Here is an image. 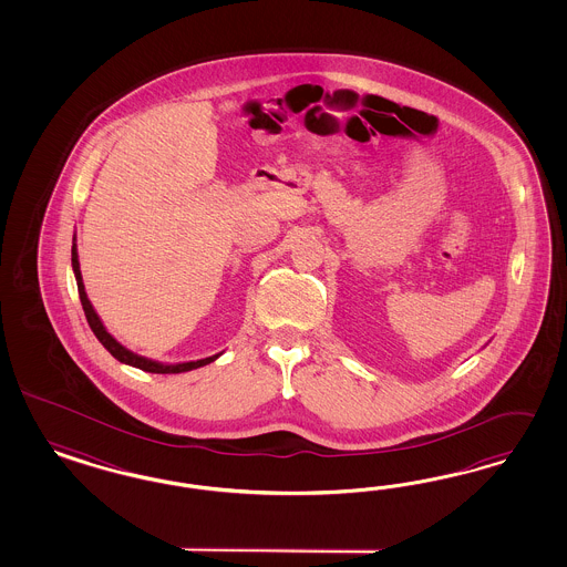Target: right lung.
I'll list each match as a JSON object with an SVG mask.
<instances>
[{
	"instance_id": "1",
	"label": "right lung",
	"mask_w": 567,
	"mask_h": 567,
	"mask_svg": "<svg viewBox=\"0 0 567 567\" xmlns=\"http://www.w3.org/2000/svg\"><path fill=\"white\" fill-rule=\"evenodd\" d=\"M72 272H74V278H76V287H79V297H81V306L85 309L86 322H89V327L93 330V334L97 337V341L116 358V360L121 361V363H126V365H133V368H138V370H143V372H152V374H181V372H189V370H197V368H202V365H207V363H212V361L218 360L220 355H223V351L220 353H216V355H209V358H204V360L197 361H178V363H164V361H155L150 360V358H145V355H138L135 351H131V349H126L121 341H116L110 332H107V328L103 327L102 318H100V313L95 311L93 308V303L89 301V297H86L85 291V282H83V275H81V264H79V249H76V235H74V239H72Z\"/></svg>"
}]
</instances>
